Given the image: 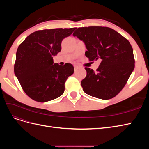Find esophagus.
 <instances>
[{"label":"esophagus","instance_id":"obj_1","mask_svg":"<svg viewBox=\"0 0 149 149\" xmlns=\"http://www.w3.org/2000/svg\"><path fill=\"white\" fill-rule=\"evenodd\" d=\"M74 68V71H75V72L77 71H78V70L79 69V67H78V66H75Z\"/></svg>","mask_w":149,"mask_h":149}]
</instances>
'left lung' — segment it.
Masks as SVG:
<instances>
[{"mask_svg": "<svg viewBox=\"0 0 149 149\" xmlns=\"http://www.w3.org/2000/svg\"><path fill=\"white\" fill-rule=\"evenodd\" d=\"M73 35L84 43L89 61L101 60L96 72L85 67L87 74L81 83L84 92L101 100L113 98L134 69L131 45L116 30L104 26L78 28Z\"/></svg>", "mask_w": 149, "mask_h": 149, "instance_id": "left-lung-1", "label": "left lung"}]
</instances>
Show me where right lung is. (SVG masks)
I'll list each match as a JSON object with an SVG mask.
<instances>
[{
	"label": "right lung",
	"instance_id": "right-lung-1",
	"mask_svg": "<svg viewBox=\"0 0 149 149\" xmlns=\"http://www.w3.org/2000/svg\"><path fill=\"white\" fill-rule=\"evenodd\" d=\"M76 28L36 31L18 47L14 73L24 92L34 101L45 102L61 96L68 76L74 73L70 63H53L61 42Z\"/></svg>",
	"mask_w": 149,
	"mask_h": 149
}]
</instances>
